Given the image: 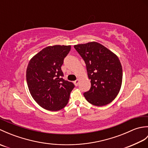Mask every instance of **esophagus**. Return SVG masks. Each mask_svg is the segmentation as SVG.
I'll return each instance as SVG.
<instances>
[{
    "label": "esophagus",
    "instance_id": "1",
    "mask_svg": "<svg viewBox=\"0 0 148 148\" xmlns=\"http://www.w3.org/2000/svg\"><path fill=\"white\" fill-rule=\"evenodd\" d=\"M79 79H77L75 81H74V84H75V86H77L78 85V84H79Z\"/></svg>",
    "mask_w": 148,
    "mask_h": 148
}]
</instances>
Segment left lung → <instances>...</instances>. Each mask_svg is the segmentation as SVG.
Wrapping results in <instances>:
<instances>
[{
    "mask_svg": "<svg viewBox=\"0 0 148 148\" xmlns=\"http://www.w3.org/2000/svg\"><path fill=\"white\" fill-rule=\"evenodd\" d=\"M74 47L85 62L91 80L90 90L83 94L85 99L96 106L111 103L118 95L122 84V67L117 55L97 42Z\"/></svg>",
    "mask_w": 148,
    "mask_h": 148,
    "instance_id": "1",
    "label": "left lung"
}]
</instances>
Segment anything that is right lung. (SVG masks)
Instances as JSON below:
<instances>
[{
    "label": "right lung",
    "instance_id": "1",
    "mask_svg": "<svg viewBox=\"0 0 148 148\" xmlns=\"http://www.w3.org/2000/svg\"><path fill=\"white\" fill-rule=\"evenodd\" d=\"M71 46H49L30 59L26 78L29 92L34 100L48 111H56L67 104L74 88L72 82L63 79L61 67L70 51Z\"/></svg>",
    "mask_w": 148,
    "mask_h": 148
}]
</instances>
